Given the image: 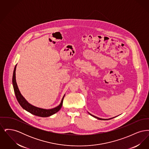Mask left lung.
Wrapping results in <instances>:
<instances>
[{"instance_id": "8db88e82", "label": "left lung", "mask_w": 149, "mask_h": 149, "mask_svg": "<svg viewBox=\"0 0 149 149\" xmlns=\"http://www.w3.org/2000/svg\"><path fill=\"white\" fill-rule=\"evenodd\" d=\"M88 113L90 115H91L93 117H94V118H97V119H98V120H111V119H112V118H113L114 117H112V118H109V119H103V118H99V117H96V116H93L92 115V114L89 113V112H88Z\"/></svg>"}]
</instances>
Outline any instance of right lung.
Listing matches in <instances>:
<instances>
[{"label":"right lung","instance_id":"1","mask_svg":"<svg viewBox=\"0 0 149 149\" xmlns=\"http://www.w3.org/2000/svg\"><path fill=\"white\" fill-rule=\"evenodd\" d=\"M16 67H17V65L14 67V71H13V78H12V83H13V89H14L15 97L17 98L18 103L21 105V106L24 109H25L26 111H27L29 113H31L33 115L37 116H40V117H49V116H51L57 113L61 109V108L62 107L65 95L62 98L60 104L58 106L52 109H43V108H38V107H37L34 106L31 104L23 97V95H22L21 93L18 89V85H17V82H16V79H15Z\"/></svg>","mask_w":149,"mask_h":149}]
</instances>
